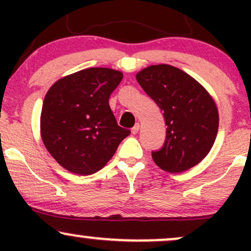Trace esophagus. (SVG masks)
Masks as SVG:
<instances>
[{"label": "esophagus", "mask_w": 251, "mask_h": 251, "mask_svg": "<svg viewBox=\"0 0 251 251\" xmlns=\"http://www.w3.org/2000/svg\"><path fill=\"white\" fill-rule=\"evenodd\" d=\"M139 127H140V125L139 124H135V125L133 126V127L131 128V132H132V134H137L138 133V131H139Z\"/></svg>", "instance_id": "esophagus-1"}]
</instances>
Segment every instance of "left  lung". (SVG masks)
<instances>
[{
  "label": "left lung",
  "instance_id": "obj_1",
  "mask_svg": "<svg viewBox=\"0 0 251 251\" xmlns=\"http://www.w3.org/2000/svg\"><path fill=\"white\" fill-rule=\"evenodd\" d=\"M137 81L157 103L165 119L163 146L152 158L168 172L186 171L205 158L218 131L216 103L203 86L185 72L170 65L150 66Z\"/></svg>",
  "mask_w": 251,
  "mask_h": 251
}]
</instances>
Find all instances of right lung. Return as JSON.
<instances>
[{"label": "right lung", "instance_id": "right-lung-1", "mask_svg": "<svg viewBox=\"0 0 251 251\" xmlns=\"http://www.w3.org/2000/svg\"><path fill=\"white\" fill-rule=\"evenodd\" d=\"M123 73L87 68L62 77L43 100V144L60 165L76 175L101 170L131 131L118 125L109 97Z\"/></svg>", "mask_w": 251, "mask_h": 251}]
</instances>
